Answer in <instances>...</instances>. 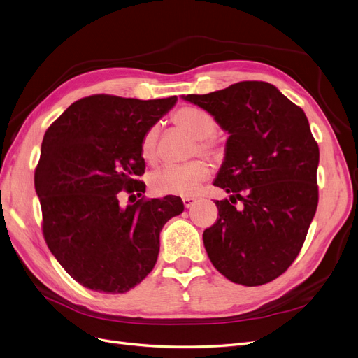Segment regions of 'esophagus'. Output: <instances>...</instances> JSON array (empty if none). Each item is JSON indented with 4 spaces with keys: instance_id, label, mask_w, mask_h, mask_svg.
<instances>
[{
    "instance_id": "esophagus-1",
    "label": "esophagus",
    "mask_w": 358,
    "mask_h": 358,
    "mask_svg": "<svg viewBox=\"0 0 358 358\" xmlns=\"http://www.w3.org/2000/svg\"><path fill=\"white\" fill-rule=\"evenodd\" d=\"M182 203L186 208H192L196 203V199L194 197H182Z\"/></svg>"
}]
</instances>
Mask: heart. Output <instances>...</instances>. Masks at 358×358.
<instances>
[{
    "label": "heart",
    "instance_id": "b5f03b06",
    "mask_svg": "<svg viewBox=\"0 0 358 358\" xmlns=\"http://www.w3.org/2000/svg\"><path fill=\"white\" fill-rule=\"evenodd\" d=\"M171 119L177 128L193 138L190 155L197 153L209 159H220L222 156V145L214 136L217 121L213 115L196 106H182L172 113ZM157 127H150L141 138V156L149 164H156L157 161ZM209 174V166L196 159L182 165H169L157 169L150 177V186L157 194L192 196L199 190Z\"/></svg>",
    "mask_w": 358,
    "mask_h": 358
}]
</instances>
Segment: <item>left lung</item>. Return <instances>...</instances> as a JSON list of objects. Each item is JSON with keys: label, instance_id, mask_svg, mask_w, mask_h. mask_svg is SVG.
Returning a JSON list of instances; mask_svg holds the SVG:
<instances>
[{"label": "left lung", "instance_id": "obj_1", "mask_svg": "<svg viewBox=\"0 0 358 358\" xmlns=\"http://www.w3.org/2000/svg\"><path fill=\"white\" fill-rule=\"evenodd\" d=\"M184 100L213 115L230 134L214 181L230 199L215 201L218 218L203 231L208 257L233 283L266 285L298 257L319 203L320 153L308 119L262 81Z\"/></svg>", "mask_w": 358, "mask_h": 358}]
</instances>
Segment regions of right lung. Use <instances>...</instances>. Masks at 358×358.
Listing matches in <instances>:
<instances>
[{
    "label": "right lung",
    "instance_id": "right-lung-1",
    "mask_svg": "<svg viewBox=\"0 0 358 358\" xmlns=\"http://www.w3.org/2000/svg\"><path fill=\"white\" fill-rule=\"evenodd\" d=\"M176 101L94 94L72 103L45 131L35 169L43 234L84 287L125 294L137 286L155 267L165 222L184 210L177 196L121 205L122 193H144L141 138Z\"/></svg>",
    "mask_w": 358,
    "mask_h": 358
}]
</instances>
